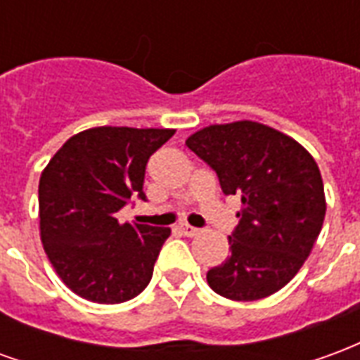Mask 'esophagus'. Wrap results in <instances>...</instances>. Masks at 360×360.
<instances>
[{
	"label": "esophagus",
	"instance_id": "34e87169",
	"mask_svg": "<svg viewBox=\"0 0 360 360\" xmlns=\"http://www.w3.org/2000/svg\"><path fill=\"white\" fill-rule=\"evenodd\" d=\"M179 229H181V233L185 235V237H195V235L200 233V229H196V227L188 226V224H181Z\"/></svg>",
	"mask_w": 360,
	"mask_h": 360
}]
</instances>
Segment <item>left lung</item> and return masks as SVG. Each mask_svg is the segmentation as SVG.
Wrapping results in <instances>:
<instances>
[{"instance_id": "1", "label": "left lung", "mask_w": 360, "mask_h": 360, "mask_svg": "<svg viewBox=\"0 0 360 360\" xmlns=\"http://www.w3.org/2000/svg\"><path fill=\"white\" fill-rule=\"evenodd\" d=\"M241 198L231 257L206 274L231 301H257L285 287L316 243L326 216L318 164L302 144L257 121L208 125L185 141Z\"/></svg>"}]
</instances>
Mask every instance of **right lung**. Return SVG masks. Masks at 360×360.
<instances>
[{
  "label": "right lung",
  "mask_w": 360,
  "mask_h": 360,
  "mask_svg": "<svg viewBox=\"0 0 360 360\" xmlns=\"http://www.w3.org/2000/svg\"><path fill=\"white\" fill-rule=\"evenodd\" d=\"M175 129L92 127L73 134L38 185L40 239L73 293L100 304L133 299L148 285L169 227L121 224L133 195L144 200L148 158Z\"/></svg>",
  "instance_id": "add662e5"
}]
</instances>
